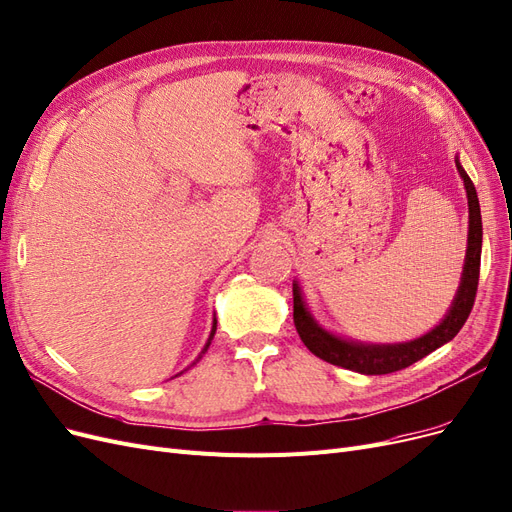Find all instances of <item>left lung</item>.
<instances>
[{"mask_svg":"<svg viewBox=\"0 0 512 512\" xmlns=\"http://www.w3.org/2000/svg\"><path fill=\"white\" fill-rule=\"evenodd\" d=\"M456 167L464 180L466 198H469V247H466L462 280L448 316L443 318V322H439V326L427 332L425 337L414 339L410 343L362 345V343L339 339L335 335H330V332H326L324 328H320L303 305L299 284H293L295 328L305 347L314 355H318L320 360L353 370V372H360V374H389V372H397L412 366L414 362L422 360L425 355H429L431 351H435L443 343L452 341L458 335L466 318H469L477 297L483 230H481V211H479L477 190L471 182V177L466 175V171L458 161H456Z\"/></svg>","mask_w":512,"mask_h":512,"instance_id":"obj_1","label":"left lung"}]
</instances>
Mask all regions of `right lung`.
<instances>
[{
	"instance_id": "right-lung-1",
	"label": "right lung",
	"mask_w": 512,
	"mask_h": 512,
	"mask_svg": "<svg viewBox=\"0 0 512 512\" xmlns=\"http://www.w3.org/2000/svg\"><path fill=\"white\" fill-rule=\"evenodd\" d=\"M215 328H217V320H213V330H211V337H209V343H211V339H213V335H215ZM209 343H207V347H209ZM207 347H205V351H207Z\"/></svg>"
}]
</instances>
